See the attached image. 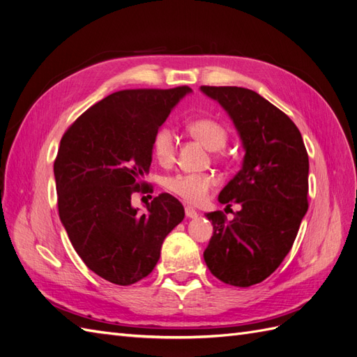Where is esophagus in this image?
Segmentation results:
<instances>
[{
  "mask_svg": "<svg viewBox=\"0 0 357 357\" xmlns=\"http://www.w3.org/2000/svg\"><path fill=\"white\" fill-rule=\"evenodd\" d=\"M185 213H186V218L188 219H197L198 218V211L193 210L192 207H186Z\"/></svg>",
  "mask_w": 357,
  "mask_h": 357,
  "instance_id": "34e87169",
  "label": "esophagus"
}]
</instances>
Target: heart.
I'll list each match as a JSON object with an SVG mask.
<instances>
[{
  "label": "heart",
  "instance_id": "1",
  "mask_svg": "<svg viewBox=\"0 0 357 357\" xmlns=\"http://www.w3.org/2000/svg\"><path fill=\"white\" fill-rule=\"evenodd\" d=\"M188 131L211 152H219L228 142V129L214 119L202 117L189 122ZM152 149L155 158L162 165H168L176 155V134L168 125H162L155 132ZM214 177L210 174H190L178 172L164 180L167 190L190 204H201L208 198L214 186Z\"/></svg>",
  "mask_w": 357,
  "mask_h": 357
}]
</instances>
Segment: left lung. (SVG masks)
<instances>
[{"label": "left lung", "mask_w": 357, "mask_h": 357, "mask_svg": "<svg viewBox=\"0 0 357 357\" xmlns=\"http://www.w3.org/2000/svg\"><path fill=\"white\" fill-rule=\"evenodd\" d=\"M228 113L244 149L241 169L219 193L240 205L232 220L207 213L213 236L204 261L220 282L248 287L283 262L308 210V155L296 125L255 91L201 86Z\"/></svg>", "instance_id": "8db88e82"}]
</instances>
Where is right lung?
Listing matches in <instances>:
<instances>
[{
  "label": "right lung",
  "instance_id": "1",
  "mask_svg": "<svg viewBox=\"0 0 357 357\" xmlns=\"http://www.w3.org/2000/svg\"><path fill=\"white\" fill-rule=\"evenodd\" d=\"M188 86L119 91L92 105L63 134L53 165L58 210L74 250L91 271L119 286L153 271L165 236L185 208L160 193L147 213L131 205L152 164L155 132Z\"/></svg>",
  "mask_w": 357,
  "mask_h": 357
}]
</instances>
